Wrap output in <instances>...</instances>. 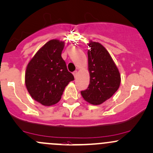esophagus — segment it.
Wrapping results in <instances>:
<instances>
[{"instance_id":"obj_1","label":"esophagus","mask_w":153,"mask_h":153,"mask_svg":"<svg viewBox=\"0 0 153 153\" xmlns=\"http://www.w3.org/2000/svg\"><path fill=\"white\" fill-rule=\"evenodd\" d=\"M73 74L74 77H75V78H76L77 75H78V72H77V70H75V71H74Z\"/></svg>"}]
</instances>
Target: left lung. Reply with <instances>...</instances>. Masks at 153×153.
<instances>
[{
    "label": "left lung",
    "mask_w": 153,
    "mask_h": 153,
    "mask_svg": "<svg viewBox=\"0 0 153 153\" xmlns=\"http://www.w3.org/2000/svg\"><path fill=\"white\" fill-rule=\"evenodd\" d=\"M88 51L90 83L80 91L86 102L97 105L110 99L120 84V75L111 56L102 44L91 41Z\"/></svg>",
    "instance_id": "obj_1"
}]
</instances>
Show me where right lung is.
<instances>
[{
	"label": "right lung",
	"instance_id": "1",
	"mask_svg": "<svg viewBox=\"0 0 153 153\" xmlns=\"http://www.w3.org/2000/svg\"><path fill=\"white\" fill-rule=\"evenodd\" d=\"M65 43L51 40L38 50L27 66L25 85L37 102L45 106L57 103L65 87L74 80L62 58Z\"/></svg>",
	"mask_w": 153,
	"mask_h": 153
}]
</instances>
